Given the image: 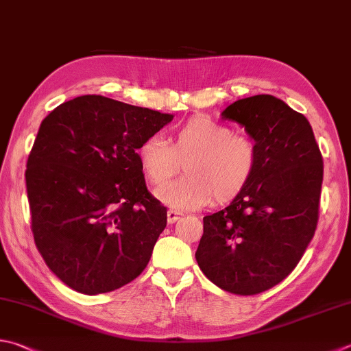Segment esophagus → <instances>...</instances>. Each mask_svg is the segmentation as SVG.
<instances>
[{"mask_svg":"<svg viewBox=\"0 0 351 351\" xmlns=\"http://www.w3.org/2000/svg\"><path fill=\"white\" fill-rule=\"evenodd\" d=\"M183 215V213H180V210H177V209H169L168 210V223L169 224H173V223H176L178 218H180Z\"/></svg>","mask_w":351,"mask_h":351,"instance_id":"34e87169","label":"esophagus"}]
</instances>
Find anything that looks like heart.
I'll use <instances>...</instances> for the list:
<instances>
[{"label":"heart","instance_id":"heart-1","mask_svg":"<svg viewBox=\"0 0 351 351\" xmlns=\"http://www.w3.org/2000/svg\"><path fill=\"white\" fill-rule=\"evenodd\" d=\"M137 158L147 180L163 184L182 168L188 174L156 191L174 209L204 206L240 194L258 167V147L252 137L234 133L229 125L208 116H195L178 128L171 143L162 136L145 137Z\"/></svg>","mask_w":351,"mask_h":351}]
</instances>
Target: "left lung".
Segmentation results:
<instances>
[{"instance_id": "1", "label": "left lung", "mask_w": 351, "mask_h": 351, "mask_svg": "<svg viewBox=\"0 0 351 351\" xmlns=\"http://www.w3.org/2000/svg\"><path fill=\"white\" fill-rule=\"evenodd\" d=\"M258 147V167L229 206L203 218L195 260L226 292L256 295L292 272L315 235L324 165L306 117L281 99L256 95L221 113Z\"/></svg>"}]
</instances>
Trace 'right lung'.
<instances>
[{
	"label": "right lung",
	"mask_w": 351,
	"mask_h": 351,
	"mask_svg": "<svg viewBox=\"0 0 351 351\" xmlns=\"http://www.w3.org/2000/svg\"><path fill=\"white\" fill-rule=\"evenodd\" d=\"M173 117L87 95L43 121L25 169L32 232L70 289L113 292L147 267L167 208L147 189L136 151Z\"/></svg>",
	"instance_id": "1"
}]
</instances>
